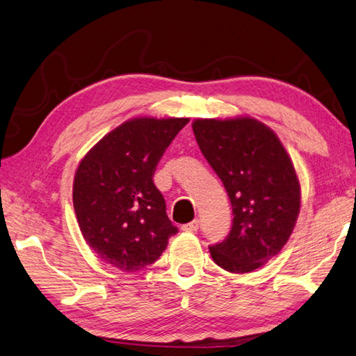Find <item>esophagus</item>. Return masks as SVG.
Listing matches in <instances>:
<instances>
[{"instance_id":"esophagus-1","label":"esophagus","mask_w":356,"mask_h":356,"mask_svg":"<svg viewBox=\"0 0 356 356\" xmlns=\"http://www.w3.org/2000/svg\"><path fill=\"white\" fill-rule=\"evenodd\" d=\"M198 227H200V220L195 219V220H192V222L184 224L183 225V230L184 232H196V230H198Z\"/></svg>"}]
</instances>
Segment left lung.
I'll list each match as a JSON object with an SVG mask.
<instances>
[{
	"instance_id": "obj_1",
	"label": "left lung",
	"mask_w": 356,
	"mask_h": 356,
	"mask_svg": "<svg viewBox=\"0 0 356 356\" xmlns=\"http://www.w3.org/2000/svg\"><path fill=\"white\" fill-rule=\"evenodd\" d=\"M193 134L233 209L227 238L210 245L215 264L243 274L279 254L300 211V183L279 137L251 117L198 118Z\"/></svg>"
}]
</instances>
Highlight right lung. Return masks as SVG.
Wrapping results in <instances>:
<instances>
[{
	"instance_id": "right-lung-1",
	"label": "right lung",
	"mask_w": 356,
	"mask_h": 356,
	"mask_svg": "<svg viewBox=\"0 0 356 356\" xmlns=\"http://www.w3.org/2000/svg\"><path fill=\"white\" fill-rule=\"evenodd\" d=\"M188 118L140 117L124 122L83 156L73 204L83 239L124 273L154 264L178 228L154 184L158 161Z\"/></svg>"
}]
</instances>
